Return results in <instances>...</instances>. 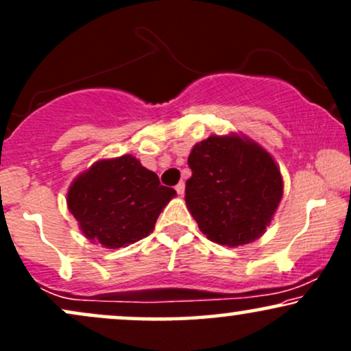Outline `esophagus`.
<instances>
[{
	"label": "esophagus",
	"instance_id": "34e87169",
	"mask_svg": "<svg viewBox=\"0 0 351 351\" xmlns=\"http://www.w3.org/2000/svg\"><path fill=\"white\" fill-rule=\"evenodd\" d=\"M175 189H176V193H178L180 196H183L184 195V183H183V181H180V183L175 186Z\"/></svg>",
	"mask_w": 351,
	"mask_h": 351
}]
</instances>
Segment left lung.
Segmentation results:
<instances>
[{"label": "left lung", "mask_w": 351, "mask_h": 351, "mask_svg": "<svg viewBox=\"0 0 351 351\" xmlns=\"http://www.w3.org/2000/svg\"><path fill=\"white\" fill-rule=\"evenodd\" d=\"M184 201L204 236L221 245L249 244L265 232L284 193L276 162L239 135H211L188 156Z\"/></svg>", "instance_id": "1"}]
</instances>
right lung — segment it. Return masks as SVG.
<instances>
[{
	"instance_id": "1",
	"label": "right lung",
	"mask_w": 351,
	"mask_h": 351,
	"mask_svg": "<svg viewBox=\"0 0 351 351\" xmlns=\"http://www.w3.org/2000/svg\"><path fill=\"white\" fill-rule=\"evenodd\" d=\"M176 195L132 155L99 160L67 191V206L92 243L117 249L147 237Z\"/></svg>"
}]
</instances>
